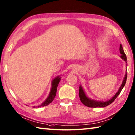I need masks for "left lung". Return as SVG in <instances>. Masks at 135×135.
<instances>
[{"label": "left lung", "mask_w": 135, "mask_h": 135, "mask_svg": "<svg viewBox=\"0 0 135 135\" xmlns=\"http://www.w3.org/2000/svg\"><path fill=\"white\" fill-rule=\"evenodd\" d=\"M119 50H120V52L122 54L121 56H120L121 58L127 63L126 56L125 55V53H124V50L123 49L122 46L121 44L120 45V49H119ZM126 72H127V71ZM126 79H127V73H126L125 76H124V78L123 79L122 84L121 85L120 87V88H119V89L118 92H117L115 94V96H113L112 98H111L110 100H108L106 101V102L96 101V100H91V99L88 98L87 96H86L85 93L84 92L82 87L81 86H79V98H80V101L82 102V103L84 105H85V106H88V107H89V108H104V107H106V106L109 105L110 104L112 103L115 100V99H116V98L118 97L119 94L120 93L122 90L123 89V87L124 86V85H125Z\"/></svg>", "instance_id": "8db88e82"}]
</instances>
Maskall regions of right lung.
Returning <instances> with one entry per match:
<instances>
[{
    "instance_id": "obj_1",
    "label": "right lung",
    "mask_w": 135,
    "mask_h": 135,
    "mask_svg": "<svg viewBox=\"0 0 135 135\" xmlns=\"http://www.w3.org/2000/svg\"><path fill=\"white\" fill-rule=\"evenodd\" d=\"M60 80V78L59 76H57V77L55 78V79H54L53 80L52 83V89L51 90H50L49 96H48V98L46 99V100L42 104V105H39L37 106L38 108L47 106L51 102H52V101L53 100V99H54L55 97L56 94L57 85L58 84H59ZM33 108H36V107H35V106H33Z\"/></svg>"
}]
</instances>
